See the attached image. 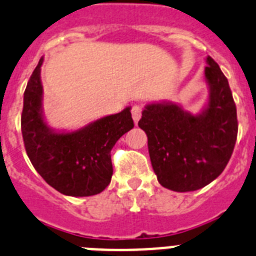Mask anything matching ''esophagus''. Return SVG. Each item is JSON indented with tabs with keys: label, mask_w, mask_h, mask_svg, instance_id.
Segmentation results:
<instances>
[{
	"label": "esophagus",
	"mask_w": 256,
	"mask_h": 256,
	"mask_svg": "<svg viewBox=\"0 0 256 256\" xmlns=\"http://www.w3.org/2000/svg\"><path fill=\"white\" fill-rule=\"evenodd\" d=\"M130 112H132L133 122H134V124H137V123H138L140 118H141V112H142V108L136 104V106L132 107V111H130Z\"/></svg>",
	"instance_id": "1"
}]
</instances>
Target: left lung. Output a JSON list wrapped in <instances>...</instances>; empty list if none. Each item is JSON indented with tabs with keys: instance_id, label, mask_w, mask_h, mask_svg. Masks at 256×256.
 Here are the masks:
<instances>
[{
	"instance_id": "obj_1",
	"label": "left lung",
	"mask_w": 256,
	"mask_h": 256,
	"mask_svg": "<svg viewBox=\"0 0 256 256\" xmlns=\"http://www.w3.org/2000/svg\"><path fill=\"white\" fill-rule=\"evenodd\" d=\"M208 100L198 114L180 104H148L138 126L148 136L150 160L162 186L194 192L212 182L228 164L237 140V110L228 80L206 58Z\"/></svg>"
}]
</instances>
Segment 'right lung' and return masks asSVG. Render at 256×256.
Listing matches in <instances>:
<instances>
[{
	"mask_svg": "<svg viewBox=\"0 0 256 256\" xmlns=\"http://www.w3.org/2000/svg\"><path fill=\"white\" fill-rule=\"evenodd\" d=\"M41 58L24 92L22 134L34 170L48 184L70 196H96L112 176L111 149L134 126L130 107L76 130H56L44 116Z\"/></svg>",
	"mask_w": 256,
	"mask_h": 256,
	"instance_id": "1",
	"label": "right lung"
}]
</instances>
